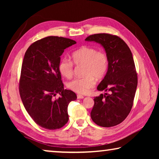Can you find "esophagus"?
<instances>
[{
	"mask_svg": "<svg viewBox=\"0 0 159 159\" xmlns=\"http://www.w3.org/2000/svg\"><path fill=\"white\" fill-rule=\"evenodd\" d=\"M77 98L78 99H83V98H84V96L81 95H77Z\"/></svg>",
	"mask_w": 159,
	"mask_h": 159,
	"instance_id": "esophagus-1",
	"label": "esophagus"
}]
</instances>
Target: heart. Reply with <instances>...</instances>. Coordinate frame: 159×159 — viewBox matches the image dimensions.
<instances>
[{
	"label": "heart",
	"mask_w": 159,
	"mask_h": 159,
	"mask_svg": "<svg viewBox=\"0 0 159 159\" xmlns=\"http://www.w3.org/2000/svg\"><path fill=\"white\" fill-rule=\"evenodd\" d=\"M71 61L66 58L60 60L58 65L60 73L67 79H71L74 72V64L83 65V77L76 78L67 84L70 90L79 94L87 93L95 85V80L103 78L109 66V57L103 50H98L92 46L80 47L71 55Z\"/></svg>",
	"instance_id": "b5f03b06"
}]
</instances>
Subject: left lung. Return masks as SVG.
<instances>
[{"mask_svg":"<svg viewBox=\"0 0 159 159\" xmlns=\"http://www.w3.org/2000/svg\"><path fill=\"white\" fill-rule=\"evenodd\" d=\"M85 41L101 44L109 57L107 74L98 86L99 91L106 93L94 98L90 116L97 125L112 127L125 119L133 105L138 74L133 55L125 41L116 35L96 34Z\"/></svg>","mask_w":159,"mask_h":159,"instance_id":"left-lung-1","label":"left lung"}]
</instances>
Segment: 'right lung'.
Here are the masks:
<instances>
[{
  "instance_id": "1",
  "label": "right lung",
  "mask_w": 159,
  "mask_h": 159,
  "mask_svg": "<svg viewBox=\"0 0 159 159\" xmlns=\"http://www.w3.org/2000/svg\"><path fill=\"white\" fill-rule=\"evenodd\" d=\"M76 43L64 37H45L32 43L24 57L19 85L21 101L34 122L48 130L68 122V105L77 99L73 91L64 89L58 69L64 50ZM57 93L60 98L55 99Z\"/></svg>"
}]
</instances>
